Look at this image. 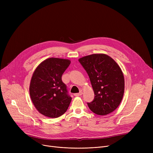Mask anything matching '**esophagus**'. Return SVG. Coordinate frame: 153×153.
I'll list each match as a JSON object with an SVG mask.
<instances>
[{
  "label": "esophagus",
  "instance_id": "obj_1",
  "mask_svg": "<svg viewBox=\"0 0 153 153\" xmlns=\"http://www.w3.org/2000/svg\"><path fill=\"white\" fill-rule=\"evenodd\" d=\"M82 94V91H81V92H79V93L74 94V96H81Z\"/></svg>",
  "mask_w": 153,
  "mask_h": 153
}]
</instances>
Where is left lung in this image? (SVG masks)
Listing matches in <instances>:
<instances>
[{
	"instance_id": "8db88e82",
	"label": "left lung",
	"mask_w": 153,
	"mask_h": 153,
	"mask_svg": "<svg viewBox=\"0 0 153 153\" xmlns=\"http://www.w3.org/2000/svg\"><path fill=\"white\" fill-rule=\"evenodd\" d=\"M89 77L94 92L87 105L94 114L105 115L114 111L123 97L125 80L121 68L107 54H94L79 59Z\"/></svg>"
}]
</instances>
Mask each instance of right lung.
<instances>
[{
	"mask_svg": "<svg viewBox=\"0 0 153 153\" xmlns=\"http://www.w3.org/2000/svg\"><path fill=\"white\" fill-rule=\"evenodd\" d=\"M68 59L51 58L36 68L30 85V95L37 110L50 118H57L67 111L72 98L62 75L68 68Z\"/></svg>",
	"mask_w": 153,
	"mask_h": 153,
	"instance_id": "1",
	"label": "right lung"
}]
</instances>
